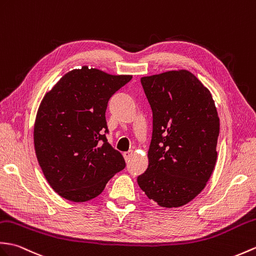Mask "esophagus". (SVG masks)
<instances>
[{"instance_id": "34e87169", "label": "esophagus", "mask_w": 256, "mask_h": 256, "mask_svg": "<svg viewBox=\"0 0 256 256\" xmlns=\"http://www.w3.org/2000/svg\"><path fill=\"white\" fill-rule=\"evenodd\" d=\"M132 155H133V152H130V150L126 152H123V157H124V159H126V162H128L130 159V157H132Z\"/></svg>"}]
</instances>
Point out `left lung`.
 Masks as SVG:
<instances>
[{"label": "left lung", "instance_id": "1", "mask_svg": "<svg viewBox=\"0 0 256 256\" xmlns=\"http://www.w3.org/2000/svg\"><path fill=\"white\" fill-rule=\"evenodd\" d=\"M140 82L152 111V135L148 167L138 183L159 206L180 207L203 191L215 168V102L186 70L142 77Z\"/></svg>", "mask_w": 256, "mask_h": 256}]
</instances>
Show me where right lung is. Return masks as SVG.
<instances>
[{
	"mask_svg": "<svg viewBox=\"0 0 256 256\" xmlns=\"http://www.w3.org/2000/svg\"><path fill=\"white\" fill-rule=\"evenodd\" d=\"M130 80L82 66L65 74L41 101L34 128L36 155L63 198L82 203L96 198L126 168L121 152L106 140V110Z\"/></svg>",
	"mask_w": 256,
	"mask_h": 256,
	"instance_id": "add662e5",
	"label": "right lung"
}]
</instances>
